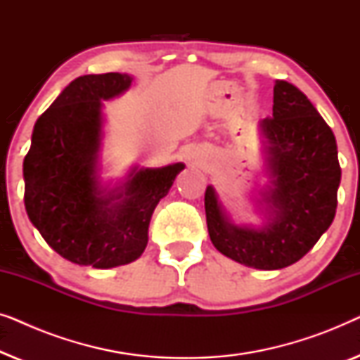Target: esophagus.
Segmentation results:
<instances>
[{
  "mask_svg": "<svg viewBox=\"0 0 360 360\" xmlns=\"http://www.w3.org/2000/svg\"><path fill=\"white\" fill-rule=\"evenodd\" d=\"M191 164H193V165H198V164H200V162H198V160H196V159H191Z\"/></svg>",
  "mask_w": 360,
  "mask_h": 360,
  "instance_id": "34e87169",
  "label": "esophagus"
}]
</instances>
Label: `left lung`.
<instances>
[{"instance_id": "obj_1", "label": "left lung", "mask_w": 360, "mask_h": 360, "mask_svg": "<svg viewBox=\"0 0 360 360\" xmlns=\"http://www.w3.org/2000/svg\"><path fill=\"white\" fill-rule=\"evenodd\" d=\"M269 184L255 198L264 224H236L206 186L210 239L236 262L278 270L298 262L331 226L338 206L341 167L331 127L297 86L277 80L272 117L260 121Z\"/></svg>"}]
</instances>
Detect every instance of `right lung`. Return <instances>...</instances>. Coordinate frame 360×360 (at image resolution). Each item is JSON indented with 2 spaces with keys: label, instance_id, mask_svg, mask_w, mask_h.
<instances>
[{
  "label": "right lung",
  "instance_id": "add662e5",
  "mask_svg": "<svg viewBox=\"0 0 360 360\" xmlns=\"http://www.w3.org/2000/svg\"><path fill=\"white\" fill-rule=\"evenodd\" d=\"M127 73L73 80L34 124L24 157V205L44 240L63 259L95 269L134 262L147 245L155 206L181 162L132 167L116 185L103 184V103L131 86Z\"/></svg>",
  "mask_w": 360,
  "mask_h": 360
}]
</instances>
